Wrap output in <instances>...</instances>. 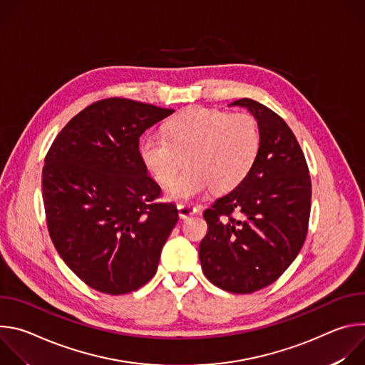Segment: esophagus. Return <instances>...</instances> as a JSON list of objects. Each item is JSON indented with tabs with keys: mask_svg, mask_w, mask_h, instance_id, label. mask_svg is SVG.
<instances>
[{
	"mask_svg": "<svg viewBox=\"0 0 365 365\" xmlns=\"http://www.w3.org/2000/svg\"><path fill=\"white\" fill-rule=\"evenodd\" d=\"M178 210H179V217L180 218H187V217L195 215L197 212V207L192 203H179Z\"/></svg>",
	"mask_w": 365,
	"mask_h": 365,
	"instance_id": "34e87169",
	"label": "esophagus"
}]
</instances>
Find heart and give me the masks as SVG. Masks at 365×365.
Returning <instances> with one entry per match:
<instances>
[{"instance_id": "obj_1", "label": "heart", "mask_w": 365, "mask_h": 365, "mask_svg": "<svg viewBox=\"0 0 365 365\" xmlns=\"http://www.w3.org/2000/svg\"><path fill=\"white\" fill-rule=\"evenodd\" d=\"M259 143L252 115L196 107L172 118L166 134H147L140 155L162 183L176 175L186 158L187 169L168 185L166 196L189 202L211 187L227 192L240 185L257 160Z\"/></svg>"}]
</instances>
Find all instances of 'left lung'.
<instances>
[{
  "label": "left lung",
  "instance_id": "1",
  "mask_svg": "<svg viewBox=\"0 0 365 365\" xmlns=\"http://www.w3.org/2000/svg\"><path fill=\"white\" fill-rule=\"evenodd\" d=\"M257 120L262 143L245 179L203 212L199 245L203 274L231 293L274 283L299 254L310 215L312 182L304 154L289 125L250 98L230 103Z\"/></svg>",
  "mask_w": 365,
  "mask_h": 365
}]
</instances>
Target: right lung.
I'll use <instances>...</instances> for the list:
<instances>
[{
  "instance_id": "obj_1",
  "label": "right lung",
  "mask_w": 365,
  "mask_h": 365,
  "mask_svg": "<svg viewBox=\"0 0 365 365\" xmlns=\"http://www.w3.org/2000/svg\"><path fill=\"white\" fill-rule=\"evenodd\" d=\"M173 110L101 99L51 143L41 172L47 230L66 266L89 287L125 294L158 272L179 215L155 202L160 186L141 160L140 135Z\"/></svg>"
}]
</instances>
